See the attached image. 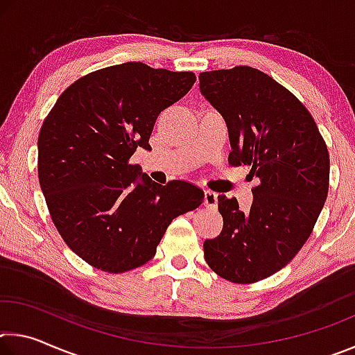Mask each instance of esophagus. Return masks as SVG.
Segmentation results:
<instances>
[{
    "label": "esophagus",
    "instance_id": "esophagus-1",
    "mask_svg": "<svg viewBox=\"0 0 355 355\" xmlns=\"http://www.w3.org/2000/svg\"><path fill=\"white\" fill-rule=\"evenodd\" d=\"M203 202L208 208H216L218 207V194L213 191H205V197H203Z\"/></svg>",
    "mask_w": 355,
    "mask_h": 355
}]
</instances>
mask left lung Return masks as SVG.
I'll return each instance as SVG.
<instances>
[{"instance_id": "left-lung-1", "label": "left lung", "mask_w": 355, "mask_h": 355, "mask_svg": "<svg viewBox=\"0 0 355 355\" xmlns=\"http://www.w3.org/2000/svg\"><path fill=\"white\" fill-rule=\"evenodd\" d=\"M200 92L224 117L232 166L258 178L254 203L218 197L224 227L203 243L213 271L255 284L285 268L310 238L329 192L327 146L307 107L263 71L238 65L202 71Z\"/></svg>"}]
</instances>
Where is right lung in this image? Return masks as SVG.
Listing matches in <instances>:
<instances>
[{
    "label": "right lung",
    "mask_w": 355,
    "mask_h": 355,
    "mask_svg": "<svg viewBox=\"0 0 355 355\" xmlns=\"http://www.w3.org/2000/svg\"><path fill=\"white\" fill-rule=\"evenodd\" d=\"M192 71L111 65L65 89L44 120L37 172L51 220L65 244L110 274L152 260L171 222L203 202L183 180L141 176L130 158L150 150L159 112L189 92Z\"/></svg>",
    "instance_id": "right-lung-1"
}]
</instances>
